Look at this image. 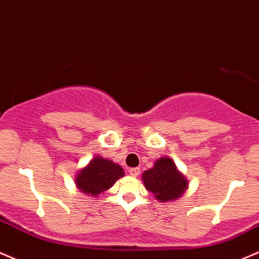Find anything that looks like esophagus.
I'll return each instance as SVG.
<instances>
[{
	"label": "esophagus",
	"mask_w": 259,
	"mask_h": 259,
	"mask_svg": "<svg viewBox=\"0 0 259 259\" xmlns=\"http://www.w3.org/2000/svg\"><path fill=\"white\" fill-rule=\"evenodd\" d=\"M139 168L138 167H132V168H130L128 170V172H130V175L131 176H133V177H137L138 175H139Z\"/></svg>",
	"instance_id": "obj_1"
}]
</instances>
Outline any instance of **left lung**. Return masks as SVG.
I'll list each match as a JSON object with an SVG mask.
<instances>
[{
	"label": "left lung",
	"mask_w": 259,
	"mask_h": 259,
	"mask_svg": "<svg viewBox=\"0 0 259 259\" xmlns=\"http://www.w3.org/2000/svg\"><path fill=\"white\" fill-rule=\"evenodd\" d=\"M143 182L145 188L160 202L180 198L187 188L186 179L168 158H160L153 168L144 171Z\"/></svg>",
	"instance_id": "left-lung-1"
}]
</instances>
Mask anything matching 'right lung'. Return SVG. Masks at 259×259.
Returning a JSON list of instances; mask_svg holds the SVG:
<instances>
[{
	"label": "right lung",
	"mask_w": 259,
	"mask_h": 259,
	"mask_svg": "<svg viewBox=\"0 0 259 259\" xmlns=\"http://www.w3.org/2000/svg\"><path fill=\"white\" fill-rule=\"evenodd\" d=\"M120 165L97 156L78 174L75 184L83 193L97 197L104 191L109 190L120 177L123 176Z\"/></svg>",
	"instance_id": "add662e5"
}]
</instances>
